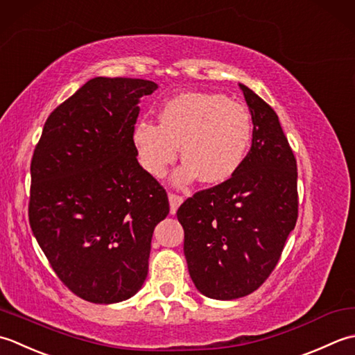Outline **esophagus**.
Instances as JSON below:
<instances>
[{
  "mask_svg": "<svg viewBox=\"0 0 355 355\" xmlns=\"http://www.w3.org/2000/svg\"><path fill=\"white\" fill-rule=\"evenodd\" d=\"M168 200H170V211H171V214H175L178 211L179 205L184 202V198L179 196V194H175V193H168Z\"/></svg>",
  "mask_w": 355,
  "mask_h": 355,
  "instance_id": "esophagus-1",
  "label": "esophagus"
}]
</instances>
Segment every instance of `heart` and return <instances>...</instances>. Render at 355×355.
<instances>
[{"label": "heart", "instance_id": "obj_1", "mask_svg": "<svg viewBox=\"0 0 355 355\" xmlns=\"http://www.w3.org/2000/svg\"><path fill=\"white\" fill-rule=\"evenodd\" d=\"M252 137L254 124L248 108L208 92L170 98L159 108L157 124L141 119L132 130L137 161L155 178L165 175L180 146L185 162L173 178L176 185L196 179L208 185L227 182L243 167Z\"/></svg>", "mask_w": 355, "mask_h": 355}]
</instances>
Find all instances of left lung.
Instances as JSON below:
<instances>
[{
    "mask_svg": "<svg viewBox=\"0 0 355 355\" xmlns=\"http://www.w3.org/2000/svg\"><path fill=\"white\" fill-rule=\"evenodd\" d=\"M254 137L234 178L178 209L193 284L209 299L248 295L270 277L297 222V162L276 112L247 85Z\"/></svg>",
    "mask_w": 355,
    "mask_h": 355,
    "instance_id": "obj_1",
    "label": "left lung"
}]
</instances>
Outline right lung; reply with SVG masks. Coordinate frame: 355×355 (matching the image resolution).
<instances>
[{
	"instance_id": "right-lung-1",
	"label": "right lung",
	"mask_w": 355,
	"mask_h": 355,
	"mask_svg": "<svg viewBox=\"0 0 355 355\" xmlns=\"http://www.w3.org/2000/svg\"><path fill=\"white\" fill-rule=\"evenodd\" d=\"M157 84L93 78L47 118L31 164L28 222L60 280L92 303H116L148 274L167 191L144 170L132 130Z\"/></svg>"
}]
</instances>
